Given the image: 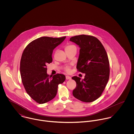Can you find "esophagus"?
Listing matches in <instances>:
<instances>
[{"instance_id": "34e87169", "label": "esophagus", "mask_w": 134, "mask_h": 134, "mask_svg": "<svg viewBox=\"0 0 134 134\" xmlns=\"http://www.w3.org/2000/svg\"><path fill=\"white\" fill-rule=\"evenodd\" d=\"M66 80H70V79H71V77L70 76H66Z\"/></svg>"}]
</instances>
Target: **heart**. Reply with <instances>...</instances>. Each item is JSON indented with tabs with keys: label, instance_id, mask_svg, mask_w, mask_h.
Instances as JSON below:
<instances>
[{
	"label": "heart",
	"instance_id": "b5f03b06",
	"mask_svg": "<svg viewBox=\"0 0 134 134\" xmlns=\"http://www.w3.org/2000/svg\"><path fill=\"white\" fill-rule=\"evenodd\" d=\"M73 47H75V46H74V45H68V46H66V47H65V50L69 49H70V48H73ZM69 71H70L69 69L68 68V69H66V71H67V72H69Z\"/></svg>",
	"mask_w": 134,
	"mask_h": 134
}]
</instances>
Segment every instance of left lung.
<instances>
[{"instance_id":"1","label":"left lung","mask_w":134,"mask_h":134,"mask_svg":"<svg viewBox=\"0 0 134 134\" xmlns=\"http://www.w3.org/2000/svg\"><path fill=\"white\" fill-rule=\"evenodd\" d=\"M70 41L80 48L77 69L85 74V78H72L76 82L73 95L84 102L94 101L101 96L109 77V63L106 52L101 42L94 37L85 35L71 38Z\"/></svg>"}]
</instances>
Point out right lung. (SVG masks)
Listing matches in <instances>:
<instances>
[{"instance_id": "obj_1", "label": "right lung", "mask_w": 134, "mask_h": 134, "mask_svg": "<svg viewBox=\"0 0 134 134\" xmlns=\"http://www.w3.org/2000/svg\"><path fill=\"white\" fill-rule=\"evenodd\" d=\"M66 37H43L30 42L24 49L20 63V73L24 88L34 100L44 104L57 94L58 86L65 80L63 74L49 76L46 64L53 61V50Z\"/></svg>"}]
</instances>
